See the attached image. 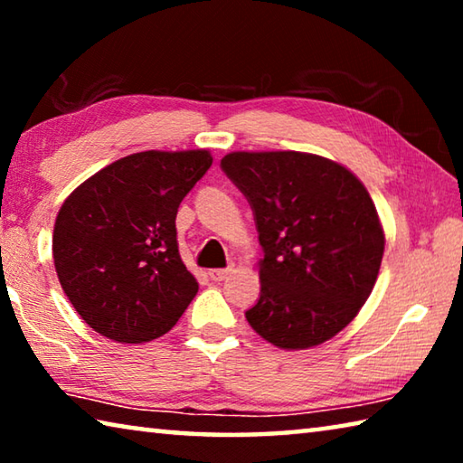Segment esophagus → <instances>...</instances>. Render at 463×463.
I'll list each match as a JSON object with an SVG mask.
<instances>
[{"label":"esophagus","mask_w":463,"mask_h":463,"mask_svg":"<svg viewBox=\"0 0 463 463\" xmlns=\"http://www.w3.org/2000/svg\"><path fill=\"white\" fill-rule=\"evenodd\" d=\"M231 271H232V268H224V269H210V271H208V276L213 278L214 281H222V279H226V276H229Z\"/></svg>","instance_id":"34e87169"}]
</instances>
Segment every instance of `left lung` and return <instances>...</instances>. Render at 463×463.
Instances as JSON below:
<instances>
[{
	"label": "left lung",
	"mask_w": 463,
	"mask_h": 463,
	"mask_svg": "<svg viewBox=\"0 0 463 463\" xmlns=\"http://www.w3.org/2000/svg\"><path fill=\"white\" fill-rule=\"evenodd\" d=\"M221 167L250 203L263 247L249 325L281 349L328 341L355 318L380 271L383 231L370 194L349 169L308 153L239 151Z\"/></svg>",
	"instance_id": "8db88e82"
}]
</instances>
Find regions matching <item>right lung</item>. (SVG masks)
<instances>
[{"label":"right lung","instance_id":"right-lung-1","mask_svg":"<svg viewBox=\"0 0 463 463\" xmlns=\"http://www.w3.org/2000/svg\"><path fill=\"white\" fill-rule=\"evenodd\" d=\"M213 165L208 151H143L98 171L62 202L52 232L62 289L93 331L145 343L171 331L198 292L175 216Z\"/></svg>","mask_w":463,"mask_h":463}]
</instances>
